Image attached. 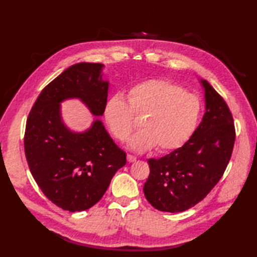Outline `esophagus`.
Wrapping results in <instances>:
<instances>
[{
	"instance_id": "1",
	"label": "esophagus",
	"mask_w": 257,
	"mask_h": 257,
	"mask_svg": "<svg viewBox=\"0 0 257 257\" xmlns=\"http://www.w3.org/2000/svg\"><path fill=\"white\" fill-rule=\"evenodd\" d=\"M127 160H128V162H136V160H137V158H136L133 155H127Z\"/></svg>"
}]
</instances>
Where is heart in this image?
<instances>
[{
  "label": "heart",
  "instance_id": "1",
  "mask_svg": "<svg viewBox=\"0 0 257 257\" xmlns=\"http://www.w3.org/2000/svg\"><path fill=\"white\" fill-rule=\"evenodd\" d=\"M201 105L198 97L181 86L162 78H151L134 85L128 90L127 101L113 95L103 107V117L109 130L119 141H125L137 119H143L141 130L129 140L135 151H147L156 146L158 151L178 149L198 125Z\"/></svg>",
  "mask_w": 257,
  "mask_h": 257
}]
</instances>
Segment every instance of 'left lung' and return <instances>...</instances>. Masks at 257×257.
<instances>
[{
    "mask_svg": "<svg viewBox=\"0 0 257 257\" xmlns=\"http://www.w3.org/2000/svg\"><path fill=\"white\" fill-rule=\"evenodd\" d=\"M205 113L181 148L160 159H149L150 174L144 185L155 209L182 212L198 204L220 181L231 159L235 127L223 97L206 80Z\"/></svg>",
    "mask_w": 257,
    "mask_h": 257,
    "instance_id": "8db88e82",
    "label": "left lung"
}]
</instances>
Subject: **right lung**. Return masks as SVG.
Wrapping results in <instances>:
<instances>
[{
	"label": "right lung",
	"instance_id": "right-lung-1",
	"mask_svg": "<svg viewBox=\"0 0 257 257\" xmlns=\"http://www.w3.org/2000/svg\"><path fill=\"white\" fill-rule=\"evenodd\" d=\"M102 66L79 63L64 70L41 91L26 120L24 150L32 176L48 200L69 212L95 205L127 162L99 120L74 134L59 114V102L76 97L101 116L108 97Z\"/></svg>",
	"mask_w": 257,
	"mask_h": 257
}]
</instances>
